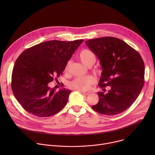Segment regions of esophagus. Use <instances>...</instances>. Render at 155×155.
<instances>
[{
	"label": "esophagus",
	"instance_id": "1",
	"mask_svg": "<svg viewBox=\"0 0 155 155\" xmlns=\"http://www.w3.org/2000/svg\"><path fill=\"white\" fill-rule=\"evenodd\" d=\"M81 93L84 96H87V95H89L90 94V92L88 91H81Z\"/></svg>",
	"mask_w": 155,
	"mask_h": 155
}]
</instances>
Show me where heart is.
<instances>
[{
	"label": "heart",
	"instance_id": "b5f03b06",
	"mask_svg": "<svg viewBox=\"0 0 155 155\" xmlns=\"http://www.w3.org/2000/svg\"><path fill=\"white\" fill-rule=\"evenodd\" d=\"M78 58L81 62L86 66L92 65L96 61V55L91 50L84 49L82 50L78 55ZM71 62L69 61L66 65L65 71H68L69 64ZM97 73H99L100 70L97 68L94 69ZM96 82V78L91 75H87L82 77H77L72 81L70 82L69 86L71 88L77 90H86L90 87V86Z\"/></svg>",
	"mask_w": 155,
	"mask_h": 155
}]
</instances>
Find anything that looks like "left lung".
I'll return each mask as SVG.
<instances>
[{
  "mask_svg": "<svg viewBox=\"0 0 155 155\" xmlns=\"http://www.w3.org/2000/svg\"><path fill=\"white\" fill-rule=\"evenodd\" d=\"M85 43L101 62L99 87L111 86L105 94L97 93L99 102L92 108L105 115L122 113L135 102L143 86L145 65L141 56L115 37L97 38Z\"/></svg>",
  "mask_w": 155,
  "mask_h": 155,
  "instance_id": "8db88e82",
  "label": "left lung"
}]
</instances>
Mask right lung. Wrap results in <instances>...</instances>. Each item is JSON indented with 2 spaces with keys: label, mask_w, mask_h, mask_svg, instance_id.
I'll return each instance as SVG.
<instances>
[{
  "label": "right lung",
  "mask_w": 155,
  "mask_h": 155,
  "mask_svg": "<svg viewBox=\"0 0 155 155\" xmlns=\"http://www.w3.org/2000/svg\"><path fill=\"white\" fill-rule=\"evenodd\" d=\"M83 41L51 40L25 50L15 61L12 75L13 93L25 110L38 117H48L67 104L71 91H56L48 83L57 80L68 61Z\"/></svg>",
  "instance_id": "right-lung-1"
}]
</instances>
